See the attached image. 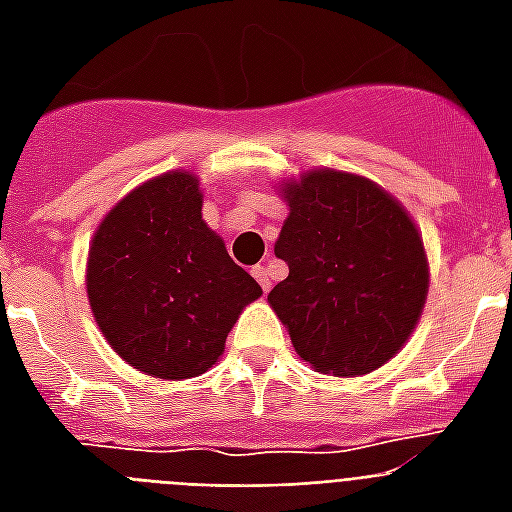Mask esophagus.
Here are the masks:
<instances>
[{
    "label": "esophagus",
    "instance_id": "1",
    "mask_svg": "<svg viewBox=\"0 0 512 512\" xmlns=\"http://www.w3.org/2000/svg\"><path fill=\"white\" fill-rule=\"evenodd\" d=\"M252 276H255L257 284L263 287V292H268V289H271V271H268L265 265H255V268H252Z\"/></svg>",
    "mask_w": 512,
    "mask_h": 512
}]
</instances>
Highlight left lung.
<instances>
[{"label":"left lung","instance_id":"obj_1","mask_svg":"<svg viewBox=\"0 0 512 512\" xmlns=\"http://www.w3.org/2000/svg\"><path fill=\"white\" fill-rule=\"evenodd\" d=\"M284 199L276 257L289 276L271 289V308L316 372H372L409 340L428 295L412 217L372 180L335 170L308 172Z\"/></svg>","mask_w":512,"mask_h":512}]
</instances>
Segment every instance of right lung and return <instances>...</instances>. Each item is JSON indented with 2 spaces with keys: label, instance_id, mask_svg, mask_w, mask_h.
Masks as SVG:
<instances>
[{
  "label": "right lung",
  "instance_id": "add662e5",
  "mask_svg": "<svg viewBox=\"0 0 512 512\" xmlns=\"http://www.w3.org/2000/svg\"><path fill=\"white\" fill-rule=\"evenodd\" d=\"M87 295L124 361L185 380L223 356L239 313L263 289L201 220L196 177L167 172L127 193L98 225Z\"/></svg>",
  "mask_w": 512,
  "mask_h": 512
}]
</instances>
